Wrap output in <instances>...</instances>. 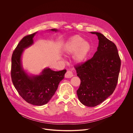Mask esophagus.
<instances>
[{
    "instance_id": "esophagus-1",
    "label": "esophagus",
    "mask_w": 133,
    "mask_h": 133,
    "mask_svg": "<svg viewBox=\"0 0 133 133\" xmlns=\"http://www.w3.org/2000/svg\"><path fill=\"white\" fill-rule=\"evenodd\" d=\"M73 76V74H72V72L71 71H67L65 75V78H71Z\"/></svg>"
}]
</instances>
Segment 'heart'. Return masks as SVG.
<instances>
[{
	"mask_svg": "<svg viewBox=\"0 0 133 133\" xmlns=\"http://www.w3.org/2000/svg\"><path fill=\"white\" fill-rule=\"evenodd\" d=\"M91 46L90 43L80 35H77L71 37L65 44L63 49L65 55L74 54L73 59L77 64L83 63L90 52Z\"/></svg>",
	"mask_w": 133,
	"mask_h": 133,
	"instance_id": "obj_1",
	"label": "heart"
}]
</instances>
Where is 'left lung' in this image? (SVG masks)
I'll use <instances>...</instances> for the list:
<instances>
[{
    "label": "left lung",
    "mask_w": 133,
    "mask_h": 133,
    "mask_svg": "<svg viewBox=\"0 0 133 133\" xmlns=\"http://www.w3.org/2000/svg\"><path fill=\"white\" fill-rule=\"evenodd\" d=\"M96 34L99 39L97 51L92 58L75 66L81 83L77 91L83 105L96 107L110 96L116 87L121 67V59L115 44L102 34Z\"/></svg>",
    "instance_id": "left-lung-1"
}]
</instances>
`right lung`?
<instances>
[{
	"instance_id": "obj_1",
	"label": "right lung",
	"mask_w": 133,
	"mask_h": 133,
	"mask_svg": "<svg viewBox=\"0 0 133 133\" xmlns=\"http://www.w3.org/2000/svg\"><path fill=\"white\" fill-rule=\"evenodd\" d=\"M50 31H58L56 29ZM36 33L24 36L14 51L11 76L20 96L28 103L41 106L48 103L54 96L59 82L64 78L66 70L55 71L46 68L38 75H29L25 72L22 65V55L24 49L33 44V37Z\"/></svg>"
}]
</instances>
